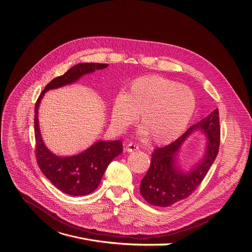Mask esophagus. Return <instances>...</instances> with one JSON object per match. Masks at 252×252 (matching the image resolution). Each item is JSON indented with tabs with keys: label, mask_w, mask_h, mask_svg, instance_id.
I'll return each instance as SVG.
<instances>
[{
	"label": "esophagus",
	"mask_w": 252,
	"mask_h": 252,
	"mask_svg": "<svg viewBox=\"0 0 252 252\" xmlns=\"http://www.w3.org/2000/svg\"><path fill=\"white\" fill-rule=\"evenodd\" d=\"M125 150H126L127 153H132V152H134V151H138V150H139V147L136 146V145H134V144H132V143H129V144L126 145Z\"/></svg>",
	"instance_id": "34e87169"
}]
</instances>
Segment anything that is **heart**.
<instances>
[{
	"mask_svg": "<svg viewBox=\"0 0 252 252\" xmlns=\"http://www.w3.org/2000/svg\"><path fill=\"white\" fill-rule=\"evenodd\" d=\"M195 109L196 97L189 87L165 77L147 76L135 79L126 94L114 97L111 123L124 131L140 114V138L167 145L184 132Z\"/></svg>",
	"mask_w": 252,
	"mask_h": 252,
	"instance_id": "1",
	"label": "heart"
}]
</instances>
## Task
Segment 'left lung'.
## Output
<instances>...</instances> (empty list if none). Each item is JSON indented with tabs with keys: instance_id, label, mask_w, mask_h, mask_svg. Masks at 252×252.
Masks as SVG:
<instances>
[{
	"instance_id": "8db88e82",
	"label": "left lung",
	"mask_w": 252,
	"mask_h": 252,
	"mask_svg": "<svg viewBox=\"0 0 252 252\" xmlns=\"http://www.w3.org/2000/svg\"><path fill=\"white\" fill-rule=\"evenodd\" d=\"M196 130L205 135V152L197 164L189 170H184L178 165L177 155L182 144ZM219 145V110L216 108L190 126L175 142L154 151L150 169L141 181L140 191L144 199L154 206L168 207L190 196L214 163Z\"/></svg>"
}]
</instances>
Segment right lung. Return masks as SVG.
Listing matches in <instances>:
<instances>
[{
	"instance_id": "add662e5",
	"label": "right lung",
	"mask_w": 252,
	"mask_h": 252,
	"mask_svg": "<svg viewBox=\"0 0 252 252\" xmlns=\"http://www.w3.org/2000/svg\"><path fill=\"white\" fill-rule=\"evenodd\" d=\"M108 64L79 63L71 67L63 75L51 80L41 93L35 105V139L36 158L40 170L60 191L71 196H84L94 192L112 159L123 153V143L117 141H97L85 151L69 157L53 154L45 146L38 120V110L44 94L79 80L83 75L104 69Z\"/></svg>"
}]
</instances>
